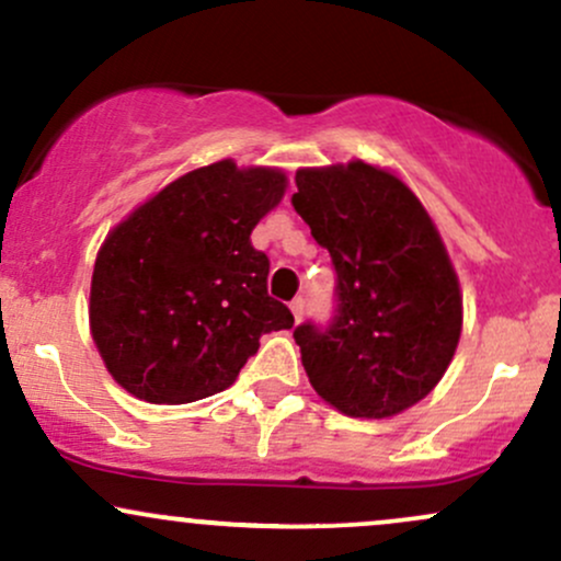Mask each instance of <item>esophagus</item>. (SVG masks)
Instances as JSON below:
<instances>
[{
	"mask_svg": "<svg viewBox=\"0 0 561 561\" xmlns=\"http://www.w3.org/2000/svg\"><path fill=\"white\" fill-rule=\"evenodd\" d=\"M289 311H293L295 321H300V319H302V313H306V300H302V298H295L293 302H289Z\"/></svg>",
	"mask_w": 561,
	"mask_h": 561,
	"instance_id": "1",
	"label": "esophagus"
}]
</instances>
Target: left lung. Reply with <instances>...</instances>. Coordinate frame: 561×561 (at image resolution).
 <instances>
[{
    "instance_id": "obj_1",
    "label": "left lung",
    "mask_w": 561,
    "mask_h": 561,
    "mask_svg": "<svg viewBox=\"0 0 561 561\" xmlns=\"http://www.w3.org/2000/svg\"><path fill=\"white\" fill-rule=\"evenodd\" d=\"M293 205L330 250L337 317L295 330L317 396L356 420H390L427 398L454 362L465 302L433 216L396 171L298 169Z\"/></svg>"
}]
</instances>
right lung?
I'll list each match as a JSON object with an SVG mask.
<instances>
[{
    "label": "right lung",
    "mask_w": 561,
    "mask_h": 561,
    "mask_svg": "<svg viewBox=\"0 0 561 561\" xmlns=\"http://www.w3.org/2000/svg\"><path fill=\"white\" fill-rule=\"evenodd\" d=\"M287 173L231 158L173 179L107 231L94 259L89 332L111 377L147 403L227 390L261 334L295 324L268 298V259L250 234Z\"/></svg>",
    "instance_id": "right-lung-1"
}]
</instances>
